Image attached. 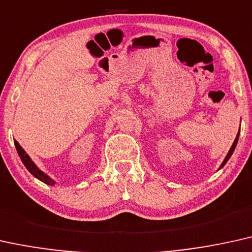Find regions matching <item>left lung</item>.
Listing matches in <instances>:
<instances>
[{
  "mask_svg": "<svg viewBox=\"0 0 252 252\" xmlns=\"http://www.w3.org/2000/svg\"><path fill=\"white\" fill-rule=\"evenodd\" d=\"M238 136H240V131H238V133H237V136H236V138H235V141H234V143H232V145H231V148H230V150H229V152H228L227 157H225V158H224L223 163H222V165H221V166H220V168H221V167H223V166H224V165H225V163H227V161L229 160V158H230V157H231L232 152H234V150H235V148H236V145H237V141H238Z\"/></svg>",
  "mask_w": 252,
  "mask_h": 252,
  "instance_id": "1",
  "label": "left lung"
}]
</instances>
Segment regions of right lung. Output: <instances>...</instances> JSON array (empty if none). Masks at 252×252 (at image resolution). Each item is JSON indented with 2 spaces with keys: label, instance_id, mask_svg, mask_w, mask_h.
I'll return each instance as SVG.
<instances>
[{
  "label": "right lung",
  "instance_id": "1",
  "mask_svg": "<svg viewBox=\"0 0 252 252\" xmlns=\"http://www.w3.org/2000/svg\"><path fill=\"white\" fill-rule=\"evenodd\" d=\"M15 146H16V150H17V152H18V156H20L22 161H23L24 166L28 168V171L30 172L32 176H34L37 179H39L40 181H43V183H45L47 185H55V181L51 179L50 177H47L46 174H44L40 170H38V167L33 164V161L31 160L30 157L25 154V151L22 149V146L18 144L17 141H15Z\"/></svg>",
  "mask_w": 252,
  "mask_h": 252
}]
</instances>
